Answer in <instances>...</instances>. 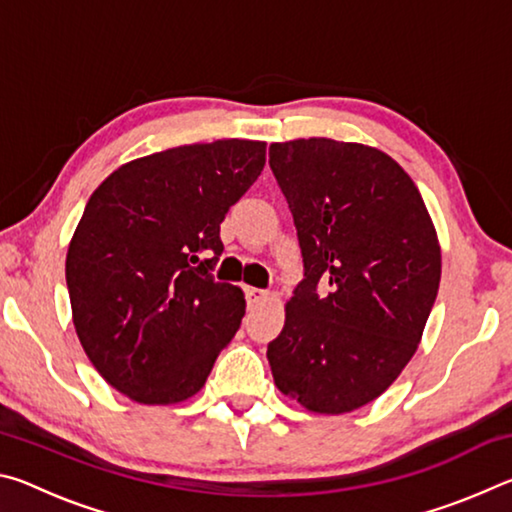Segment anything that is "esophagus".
Wrapping results in <instances>:
<instances>
[{
    "label": "esophagus",
    "instance_id": "esophagus-1",
    "mask_svg": "<svg viewBox=\"0 0 512 512\" xmlns=\"http://www.w3.org/2000/svg\"><path fill=\"white\" fill-rule=\"evenodd\" d=\"M268 298V291L264 289H255V287H246V302L248 307H257Z\"/></svg>",
    "mask_w": 512,
    "mask_h": 512
}]
</instances>
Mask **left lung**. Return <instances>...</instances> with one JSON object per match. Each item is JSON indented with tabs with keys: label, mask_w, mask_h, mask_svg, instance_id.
<instances>
[{
	"label": "left lung",
	"mask_w": 512,
	"mask_h": 512,
	"mask_svg": "<svg viewBox=\"0 0 512 512\" xmlns=\"http://www.w3.org/2000/svg\"><path fill=\"white\" fill-rule=\"evenodd\" d=\"M268 164L305 264L268 343L275 386L307 411L350 413L418 350L440 284L436 228L409 173L372 146L309 137L271 144Z\"/></svg>",
	"instance_id": "left-lung-1"
}]
</instances>
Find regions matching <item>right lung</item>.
<instances>
[{"label":"right lung","mask_w":512,"mask_h":512,"mask_svg":"<svg viewBox=\"0 0 512 512\" xmlns=\"http://www.w3.org/2000/svg\"><path fill=\"white\" fill-rule=\"evenodd\" d=\"M264 164L266 142L216 140L121 164L94 189L65 277L83 350L119 393L176 404L203 388L246 314L244 291L210 273L221 221Z\"/></svg>","instance_id":"add662e5"}]
</instances>
